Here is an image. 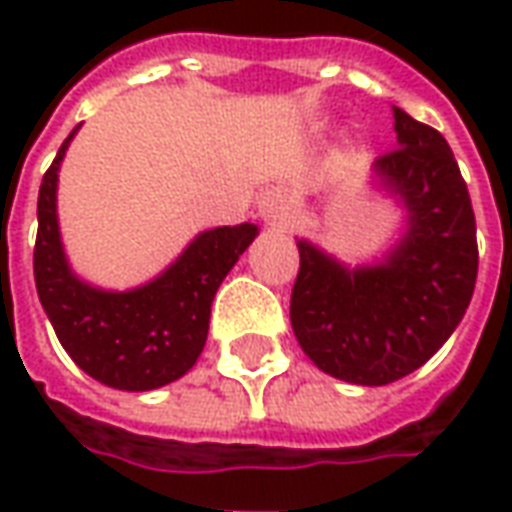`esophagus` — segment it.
Masks as SVG:
<instances>
[{"mask_svg":"<svg viewBox=\"0 0 512 512\" xmlns=\"http://www.w3.org/2000/svg\"><path fill=\"white\" fill-rule=\"evenodd\" d=\"M260 216L266 219V224L277 227V230H288L293 222V197L288 191L271 189L260 202Z\"/></svg>","mask_w":512,"mask_h":512,"instance_id":"1","label":"esophagus"}]
</instances>
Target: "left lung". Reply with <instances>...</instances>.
Instances as JSON below:
<instances>
[{"label": "left lung", "instance_id": "8db88e82", "mask_svg": "<svg viewBox=\"0 0 512 512\" xmlns=\"http://www.w3.org/2000/svg\"><path fill=\"white\" fill-rule=\"evenodd\" d=\"M397 147L373 178L406 211L397 244L370 266H345L299 238L290 323L323 373L384 386L414 373L450 340L477 279V227L450 145L395 106Z\"/></svg>", "mask_w": 512, "mask_h": 512}]
</instances>
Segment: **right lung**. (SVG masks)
Returning a JSON list of instances; mask_svg holds the SVG:
<instances>
[{
  "instance_id": "add662e5",
  "label": "right lung",
  "mask_w": 512,
  "mask_h": 512,
  "mask_svg": "<svg viewBox=\"0 0 512 512\" xmlns=\"http://www.w3.org/2000/svg\"><path fill=\"white\" fill-rule=\"evenodd\" d=\"M62 142L38 194L35 285L62 348L95 381L150 392L186 376L208 340L211 304L222 279L260 233L257 224L213 227L191 241L158 277L131 290L84 282L68 263L57 219Z\"/></svg>"
}]
</instances>
